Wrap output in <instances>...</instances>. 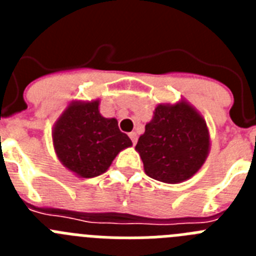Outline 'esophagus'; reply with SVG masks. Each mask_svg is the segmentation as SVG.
<instances>
[{"instance_id":"34e87169","label":"esophagus","mask_w":256,"mask_h":256,"mask_svg":"<svg viewBox=\"0 0 256 256\" xmlns=\"http://www.w3.org/2000/svg\"><path fill=\"white\" fill-rule=\"evenodd\" d=\"M130 138L132 140L133 144H134L136 142H137V133H136V132H130Z\"/></svg>"}]
</instances>
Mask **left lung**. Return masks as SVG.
I'll use <instances>...</instances> for the list:
<instances>
[{"label": "left lung", "mask_w": 256, "mask_h": 256, "mask_svg": "<svg viewBox=\"0 0 256 256\" xmlns=\"http://www.w3.org/2000/svg\"><path fill=\"white\" fill-rule=\"evenodd\" d=\"M136 151L148 177L170 184L184 182L200 170L209 155V128L204 116L183 98L159 104Z\"/></svg>", "instance_id": "1"}]
</instances>
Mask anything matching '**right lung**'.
Returning a JSON list of instances; mask_svg holds the SVG:
<instances>
[{
  "label": "right lung",
  "mask_w": 256,
  "mask_h": 256,
  "mask_svg": "<svg viewBox=\"0 0 256 256\" xmlns=\"http://www.w3.org/2000/svg\"><path fill=\"white\" fill-rule=\"evenodd\" d=\"M100 100L72 101L52 128V142L58 159L79 178L105 173L124 148L132 146L120 132L115 118L98 110Z\"/></svg>",
  "instance_id": "add662e5"
}]
</instances>
